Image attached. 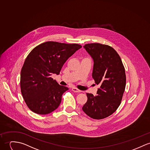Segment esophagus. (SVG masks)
<instances>
[{
	"label": "esophagus",
	"instance_id": "34e87169",
	"mask_svg": "<svg viewBox=\"0 0 150 150\" xmlns=\"http://www.w3.org/2000/svg\"><path fill=\"white\" fill-rule=\"evenodd\" d=\"M72 91H74V92H78H78H81V91L78 90V89L76 88H72Z\"/></svg>",
	"mask_w": 150,
	"mask_h": 150
}]
</instances>
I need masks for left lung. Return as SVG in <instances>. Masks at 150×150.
I'll list each match as a JSON object with an SVG mask.
<instances>
[{
  "label": "left lung",
  "mask_w": 150,
  "mask_h": 150,
  "mask_svg": "<svg viewBox=\"0 0 150 150\" xmlns=\"http://www.w3.org/2000/svg\"><path fill=\"white\" fill-rule=\"evenodd\" d=\"M84 48L93 60L92 78L100 87L96 96L86 93L87 101L82 110L92 119H102L115 112L121 103L126 83L125 69L112 47L90 43Z\"/></svg>",
  "instance_id": "1"
}]
</instances>
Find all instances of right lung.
I'll list each match as a JSON object with an SVG mask.
<instances>
[{
	"instance_id": "right-lung-1",
	"label": "right lung",
	"mask_w": 150,
	"mask_h": 150,
	"mask_svg": "<svg viewBox=\"0 0 150 150\" xmlns=\"http://www.w3.org/2000/svg\"><path fill=\"white\" fill-rule=\"evenodd\" d=\"M81 46L56 42L42 43L30 52L21 72V90L24 102L35 113L50 114L60 105L69 90L51 76L59 75L63 64Z\"/></svg>"
}]
</instances>
